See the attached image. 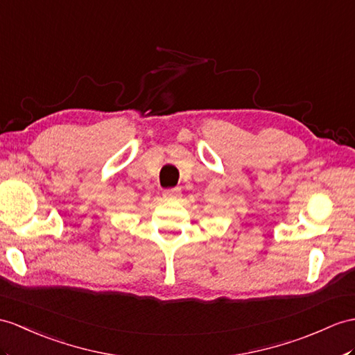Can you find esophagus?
<instances>
[{
  "label": "esophagus",
  "mask_w": 355,
  "mask_h": 355,
  "mask_svg": "<svg viewBox=\"0 0 355 355\" xmlns=\"http://www.w3.org/2000/svg\"><path fill=\"white\" fill-rule=\"evenodd\" d=\"M179 194H180V189L173 188V189H166V191L162 193V197L166 198V200H173V198H178Z\"/></svg>",
  "instance_id": "obj_1"
}]
</instances>
